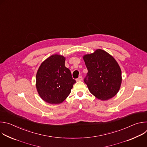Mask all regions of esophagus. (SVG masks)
I'll list each match as a JSON object with an SVG mask.
<instances>
[{
  "mask_svg": "<svg viewBox=\"0 0 147 147\" xmlns=\"http://www.w3.org/2000/svg\"><path fill=\"white\" fill-rule=\"evenodd\" d=\"M82 80V76H79L77 78V81H81Z\"/></svg>",
  "mask_w": 147,
  "mask_h": 147,
  "instance_id": "esophagus-1",
  "label": "esophagus"
}]
</instances>
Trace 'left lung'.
Listing matches in <instances>:
<instances>
[{"mask_svg": "<svg viewBox=\"0 0 147 147\" xmlns=\"http://www.w3.org/2000/svg\"><path fill=\"white\" fill-rule=\"evenodd\" d=\"M83 59L88 69L84 81L90 92L101 100L115 96L121 83V72L116 60L102 49L84 56Z\"/></svg>", "mask_w": 147, "mask_h": 147, "instance_id": "obj_1", "label": "left lung"}]
</instances>
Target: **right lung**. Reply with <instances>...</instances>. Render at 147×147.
Segmentation results:
<instances>
[{
	"instance_id": "obj_1",
	"label": "right lung",
	"mask_w": 147,
	"mask_h": 147,
	"mask_svg": "<svg viewBox=\"0 0 147 147\" xmlns=\"http://www.w3.org/2000/svg\"><path fill=\"white\" fill-rule=\"evenodd\" d=\"M65 63L64 56L52 55L47 59L38 70L36 89L41 98L49 103H61L70 94L76 82Z\"/></svg>"
}]
</instances>
